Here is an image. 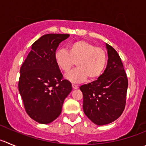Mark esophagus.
Wrapping results in <instances>:
<instances>
[{
    "label": "esophagus",
    "instance_id": "esophagus-1",
    "mask_svg": "<svg viewBox=\"0 0 146 146\" xmlns=\"http://www.w3.org/2000/svg\"><path fill=\"white\" fill-rule=\"evenodd\" d=\"M72 88H73V89H77V88H78V86H77V84H72Z\"/></svg>",
    "mask_w": 146,
    "mask_h": 146
}]
</instances>
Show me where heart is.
Here are the masks:
<instances>
[{"mask_svg":"<svg viewBox=\"0 0 146 146\" xmlns=\"http://www.w3.org/2000/svg\"><path fill=\"white\" fill-rule=\"evenodd\" d=\"M55 61L59 69L65 73L77 66V69L69 72L66 78L73 82H80L88 79L90 82L98 80L103 73L107 64L105 50L85 40H78L69 45L67 51L58 50Z\"/></svg>","mask_w":146,"mask_h":146,"instance_id":"b5f03b06","label":"heart"}]
</instances>
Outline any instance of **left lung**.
Instances as JSON below:
<instances>
[{
	"mask_svg": "<svg viewBox=\"0 0 146 146\" xmlns=\"http://www.w3.org/2000/svg\"><path fill=\"white\" fill-rule=\"evenodd\" d=\"M108 65L97 80L80 87L83 94V110L98 125L109 124L122 115L126 103L128 80L120 56L106 44Z\"/></svg>",
	"mask_w": 146,
	"mask_h": 146,
	"instance_id": "left-lung-1",
	"label": "left lung"
}]
</instances>
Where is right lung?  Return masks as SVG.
Here are the masks:
<instances>
[{"mask_svg": "<svg viewBox=\"0 0 146 146\" xmlns=\"http://www.w3.org/2000/svg\"><path fill=\"white\" fill-rule=\"evenodd\" d=\"M69 36L48 34L40 37L32 44L20 69L19 90L25 110L31 118L41 124L59 117L64 100L72 90L55 61L58 46Z\"/></svg>", "mask_w": 146, "mask_h": 146, "instance_id": "obj_1", "label": "right lung"}]
</instances>
